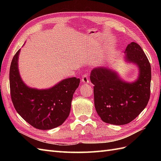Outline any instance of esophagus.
<instances>
[{
    "label": "esophagus",
    "mask_w": 161,
    "mask_h": 161,
    "mask_svg": "<svg viewBox=\"0 0 161 161\" xmlns=\"http://www.w3.org/2000/svg\"><path fill=\"white\" fill-rule=\"evenodd\" d=\"M82 82H83V83H89V79L88 75H86V74L83 75V76H82Z\"/></svg>",
    "instance_id": "obj_1"
}]
</instances>
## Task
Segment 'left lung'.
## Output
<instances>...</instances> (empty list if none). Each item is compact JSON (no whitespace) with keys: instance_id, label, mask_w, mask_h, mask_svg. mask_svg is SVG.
Here are the masks:
<instances>
[{"instance_id":"8db88e82","label":"left lung","mask_w":161,"mask_h":161,"mask_svg":"<svg viewBox=\"0 0 161 161\" xmlns=\"http://www.w3.org/2000/svg\"><path fill=\"white\" fill-rule=\"evenodd\" d=\"M125 53L127 60L139 68L138 79L133 83L121 80L108 68H97L91 73L95 109L102 121L108 124L131 122L144 110L150 99L151 67L148 58L135 42L128 45Z\"/></svg>"}]
</instances>
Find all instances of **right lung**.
Here are the masks:
<instances>
[{
	"label": "right lung",
	"instance_id": "1",
	"mask_svg": "<svg viewBox=\"0 0 161 161\" xmlns=\"http://www.w3.org/2000/svg\"><path fill=\"white\" fill-rule=\"evenodd\" d=\"M19 52L20 50L13 56L9 72L11 97L14 109L37 129L50 130L62 125L70 114L73 94L79 87L80 79L69 78L46 90L29 88L19 74Z\"/></svg>",
	"mask_w": 161,
	"mask_h": 161
}]
</instances>
